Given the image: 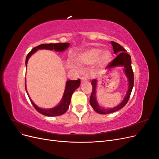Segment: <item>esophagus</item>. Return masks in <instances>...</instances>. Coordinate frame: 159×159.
I'll return each mask as SVG.
<instances>
[{
    "instance_id": "esophagus-1",
    "label": "esophagus",
    "mask_w": 159,
    "mask_h": 159,
    "mask_svg": "<svg viewBox=\"0 0 159 159\" xmlns=\"http://www.w3.org/2000/svg\"><path fill=\"white\" fill-rule=\"evenodd\" d=\"M81 82H84V81H87V79H86L85 77H82V78H81Z\"/></svg>"
}]
</instances>
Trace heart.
Segmentation results:
<instances>
[{
    "label": "heart",
    "mask_w": 159,
    "mask_h": 159,
    "mask_svg": "<svg viewBox=\"0 0 159 159\" xmlns=\"http://www.w3.org/2000/svg\"><path fill=\"white\" fill-rule=\"evenodd\" d=\"M102 52L101 49L92 48L81 52L75 57V63L81 66L93 63L98 59L101 64L107 63L111 57V54L109 51H103L102 53ZM70 66L73 68H78V66L74 64H71Z\"/></svg>",
    "instance_id": "obj_1"
}]
</instances>
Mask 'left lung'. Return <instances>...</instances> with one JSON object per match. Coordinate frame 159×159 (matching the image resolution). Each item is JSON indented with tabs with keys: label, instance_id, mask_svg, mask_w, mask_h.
<instances>
[{
	"label": "left lung",
	"instance_id": "left-lung-1",
	"mask_svg": "<svg viewBox=\"0 0 159 159\" xmlns=\"http://www.w3.org/2000/svg\"><path fill=\"white\" fill-rule=\"evenodd\" d=\"M113 46V48L115 54H118L117 56L115 57L114 60H113L110 63L108 64L107 67L109 68H111V67H115L117 66H123L125 68V73L127 77L129 80V88L128 91L125 98H124L123 102L120 103L117 106L111 109H103L101 107L96 101V86H97V80H93L91 81V85H92V92H91L90 99H89V103L91 105V107L96 112L100 113V114H107L117 111L123 108L125 105L127 104L128 101L129 99L130 95H131V91L133 88L134 84V74L131 66V56L129 54L126 52L127 50L123 48L118 43L115 42H111Z\"/></svg>",
	"mask_w": 159,
	"mask_h": 159
}]
</instances>
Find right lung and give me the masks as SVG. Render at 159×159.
<instances>
[{
    "instance_id": "obj_1",
    "label": "right lung",
    "mask_w": 159,
    "mask_h": 159,
    "mask_svg": "<svg viewBox=\"0 0 159 159\" xmlns=\"http://www.w3.org/2000/svg\"><path fill=\"white\" fill-rule=\"evenodd\" d=\"M69 43H56V44H43L38 46L34 48L28 54L26 58V66H27L28 58L30 57L32 54L36 52L38 50L40 49H46V50H54L57 52H62L68 48L69 47ZM80 80L78 79L77 80H68L66 81V89L64 93L63 98L61 99V103L54 108L50 109H43L40 107H37L36 105L33 103L32 101L29 98L32 104L33 105L34 107L36 109L37 111L40 113L41 114L46 115L48 117H54V116H59L62 114H64L67 111L68 109L69 105L71 102V95L74 92V91L78 88L80 85ZM26 88V84H25Z\"/></svg>"
}]
</instances>
